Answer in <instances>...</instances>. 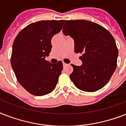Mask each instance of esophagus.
Masks as SVG:
<instances>
[{"mask_svg": "<svg viewBox=\"0 0 126 126\" xmlns=\"http://www.w3.org/2000/svg\"><path fill=\"white\" fill-rule=\"evenodd\" d=\"M63 67H65V66H67V64H66V63H63Z\"/></svg>", "mask_w": 126, "mask_h": 126, "instance_id": "esophagus-1", "label": "esophagus"}]
</instances>
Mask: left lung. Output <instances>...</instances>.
<instances>
[{"instance_id":"left-lung-1","label":"left lung","mask_w":126,"mask_h":126,"mask_svg":"<svg viewBox=\"0 0 126 126\" xmlns=\"http://www.w3.org/2000/svg\"><path fill=\"white\" fill-rule=\"evenodd\" d=\"M63 33L73 38L75 53L82 54V65H71L70 79L75 86L88 92L103 88L117 66L118 51L112 35L100 25L83 19L65 21Z\"/></svg>"}]
</instances>
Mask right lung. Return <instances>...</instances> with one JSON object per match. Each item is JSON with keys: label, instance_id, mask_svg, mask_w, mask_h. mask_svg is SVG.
I'll use <instances>...</instances> for the list:
<instances>
[{"label": "right lung", "instance_id": "1", "mask_svg": "<svg viewBox=\"0 0 126 126\" xmlns=\"http://www.w3.org/2000/svg\"><path fill=\"white\" fill-rule=\"evenodd\" d=\"M65 20L32 23L19 32L12 46L11 65L19 83L36 96L51 93L57 85L63 63L45 60L52 46L51 38L59 33Z\"/></svg>", "mask_w": 126, "mask_h": 126}]
</instances>
